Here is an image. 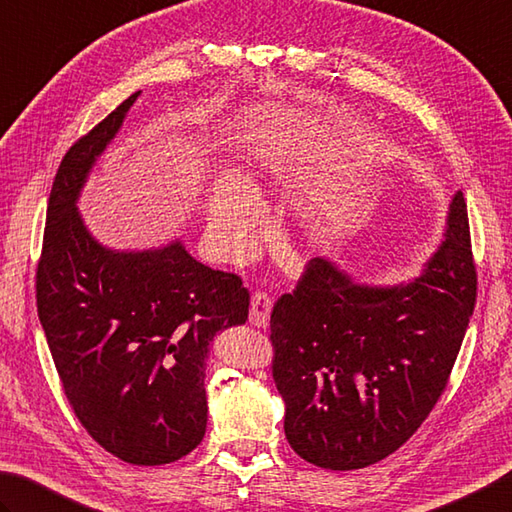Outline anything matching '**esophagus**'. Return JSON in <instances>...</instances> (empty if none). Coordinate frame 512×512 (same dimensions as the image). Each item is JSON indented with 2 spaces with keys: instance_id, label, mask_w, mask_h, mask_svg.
<instances>
[{
  "instance_id": "1",
  "label": "esophagus",
  "mask_w": 512,
  "mask_h": 512,
  "mask_svg": "<svg viewBox=\"0 0 512 512\" xmlns=\"http://www.w3.org/2000/svg\"><path fill=\"white\" fill-rule=\"evenodd\" d=\"M269 312H272V296L267 292H256L252 296V312H249V321L256 327H267Z\"/></svg>"
}]
</instances>
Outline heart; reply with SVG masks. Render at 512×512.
Here are the masks:
<instances>
[{
	"mask_svg": "<svg viewBox=\"0 0 512 512\" xmlns=\"http://www.w3.org/2000/svg\"><path fill=\"white\" fill-rule=\"evenodd\" d=\"M263 220V200L245 182L225 178L211 191L209 234L216 252L225 258L245 256L252 249Z\"/></svg>",
	"mask_w": 512,
	"mask_h": 512,
	"instance_id": "obj_1",
	"label": "heart"
}]
</instances>
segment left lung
I'll use <instances>...</instances> for the list:
<instances>
[{"mask_svg":"<svg viewBox=\"0 0 512 512\" xmlns=\"http://www.w3.org/2000/svg\"><path fill=\"white\" fill-rule=\"evenodd\" d=\"M475 303L461 191L446 240L414 283L354 285L312 258L269 318L272 376L296 455L327 470H356L399 450L446 390Z\"/></svg>","mask_w":512,"mask_h":512,"instance_id":"obj_1","label":"left lung"}]
</instances>
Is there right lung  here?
Segmentation results:
<instances>
[{"label":"right lung","mask_w":512,"mask_h":512,"mask_svg":"<svg viewBox=\"0 0 512 512\" xmlns=\"http://www.w3.org/2000/svg\"><path fill=\"white\" fill-rule=\"evenodd\" d=\"M138 93L64 153L35 272L37 314L84 430L127 464L162 466L205 437V359L216 332L243 325V278L173 243L118 254L82 225L75 200Z\"/></svg>","instance_id":"1"}]
</instances>
